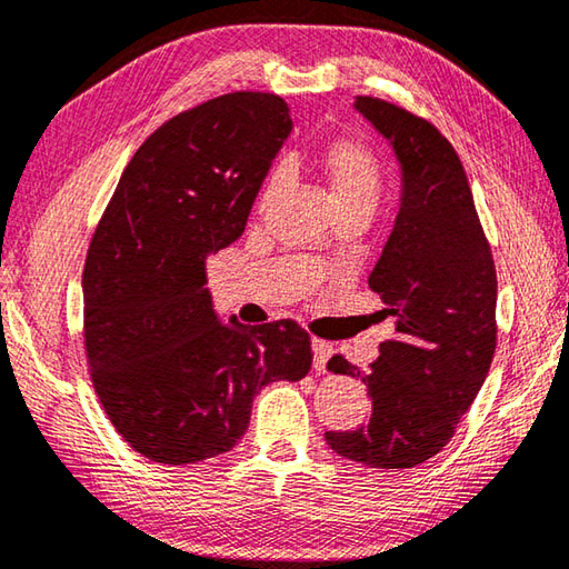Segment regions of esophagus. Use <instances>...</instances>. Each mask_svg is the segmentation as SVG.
<instances>
[{"instance_id":"34e87169","label":"esophagus","mask_w":569,"mask_h":569,"mask_svg":"<svg viewBox=\"0 0 569 569\" xmlns=\"http://www.w3.org/2000/svg\"><path fill=\"white\" fill-rule=\"evenodd\" d=\"M332 355V345L326 340L313 338V367L316 372H326L328 370V360Z\"/></svg>"}]
</instances>
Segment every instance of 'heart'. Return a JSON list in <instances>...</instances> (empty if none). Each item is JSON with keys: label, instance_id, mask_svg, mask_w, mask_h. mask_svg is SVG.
Instances as JSON below:
<instances>
[{"label": "heart", "instance_id": "heart-1", "mask_svg": "<svg viewBox=\"0 0 569 569\" xmlns=\"http://www.w3.org/2000/svg\"><path fill=\"white\" fill-rule=\"evenodd\" d=\"M316 167L326 177L336 211L372 214L385 189V164L372 144L358 138H332L316 154ZM283 187V172L271 170L259 189L256 209L266 214Z\"/></svg>", "mask_w": 569, "mask_h": 569}]
</instances>
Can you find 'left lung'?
Segmentation results:
<instances>
[{
  "label": "left lung",
  "mask_w": 569,
  "mask_h": 569,
  "mask_svg": "<svg viewBox=\"0 0 569 569\" xmlns=\"http://www.w3.org/2000/svg\"><path fill=\"white\" fill-rule=\"evenodd\" d=\"M358 110L392 142L405 174L402 209L367 278L395 318V338L362 375L342 355L328 370L360 377L372 415L328 447L370 469H411L451 441L496 352V263L459 152L411 110L360 96Z\"/></svg>",
  "instance_id": "8db88e82"
}]
</instances>
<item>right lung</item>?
Returning a JSON list of instances; mask_svg holds the SVG:
<instances>
[{
  "label": "right lung",
  "mask_w": 569,
  "mask_h": 569,
  "mask_svg": "<svg viewBox=\"0 0 569 569\" xmlns=\"http://www.w3.org/2000/svg\"><path fill=\"white\" fill-rule=\"evenodd\" d=\"M291 116L281 96L204 100L152 132L122 170L83 263V350L110 425L138 453L194 463L237 447L251 399L313 365L296 320L224 328L204 261L247 227Z\"/></svg>",
  "instance_id": "right-lung-1"
}]
</instances>
